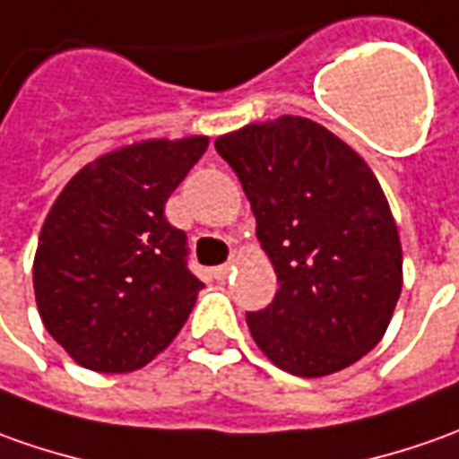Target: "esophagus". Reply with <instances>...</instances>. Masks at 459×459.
<instances>
[{
    "label": "esophagus",
    "mask_w": 459,
    "mask_h": 459,
    "mask_svg": "<svg viewBox=\"0 0 459 459\" xmlns=\"http://www.w3.org/2000/svg\"><path fill=\"white\" fill-rule=\"evenodd\" d=\"M230 271H233V261L223 264V266H216V269H213V276H216L218 281H223V279H229Z\"/></svg>",
    "instance_id": "34e87169"
}]
</instances>
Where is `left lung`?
<instances>
[{
	"mask_svg": "<svg viewBox=\"0 0 459 459\" xmlns=\"http://www.w3.org/2000/svg\"><path fill=\"white\" fill-rule=\"evenodd\" d=\"M251 201L279 291L246 321L296 377H326L372 351L402 291L397 223L372 168L324 125L283 115L216 140Z\"/></svg>",
	"mask_w": 459,
	"mask_h": 459,
	"instance_id": "obj_1",
	"label": "left lung"
}]
</instances>
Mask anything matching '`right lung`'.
Instances as JSON below:
<instances>
[{
	"label": "right lung",
	"mask_w": 459,
	"mask_h": 459,
	"mask_svg": "<svg viewBox=\"0 0 459 459\" xmlns=\"http://www.w3.org/2000/svg\"><path fill=\"white\" fill-rule=\"evenodd\" d=\"M208 138L145 140L87 163L49 208L34 254L45 329L92 372H135L188 319L204 281L165 201Z\"/></svg>",
	"instance_id": "right-lung-1"
}]
</instances>
